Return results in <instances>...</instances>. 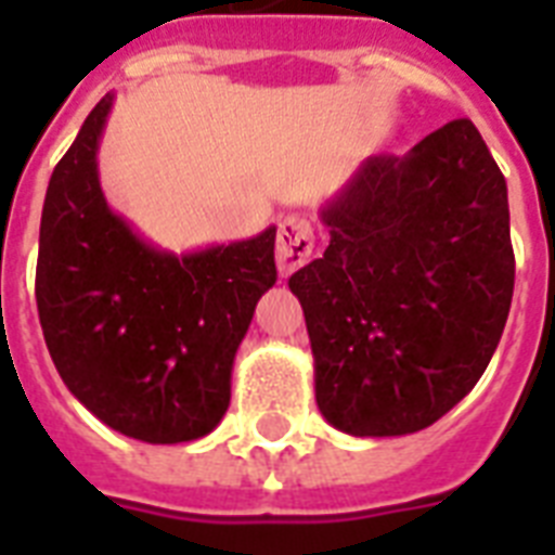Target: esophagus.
<instances>
[{"label": "esophagus", "mask_w": 555, "mask_h": 555, "mask_svg": "<svg viewBox=\"0 0 555 555\" xmlns=\"http://www.w3.org/2000/svg\"><path fill=\"white\" fill-rule=\"evenodd\" d=\"M313 253V227L305 218H285L279 224L276 238V264L282 276H291L294 270H299L305 261L311 259Z\"/></svg>", "instance_id": "1"}]
</instances>
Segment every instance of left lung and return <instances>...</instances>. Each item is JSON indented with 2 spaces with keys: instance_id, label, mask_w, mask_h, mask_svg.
<instances>
[{
  "instance_id": "left-lung-1",
  "label": "left lung",
  "mask_w": 555,
  "mask_h": 555,
  "mask_svg": "<svg viewBox=\"0 0 555 555\" xmlns=\"http://www.w3.org/2000/svg\"><path fill=\"white\" fill-rule=\"evenodd\" d=\"M331 242L287 279L302 302L322 417L412 435L461 403L504 334L516 256L507 181L473 120L371 155L322 207Z\"/></svg>"
}]
</instances>
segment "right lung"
<instances>
[{"label":"right lung","mask_w":555,"mask_h":555,"mask_svg":"<svg viewBox=\"0 0 555 555\" xmlns=\"http://www.w3.org/2000/svg\"><path fill=\"white\" fill-rule=\"evenodd\" d=\"M112 103L91 108L48 181L39 325L68 391L106 426L143 443L198 440L224 417L235 351L276 285V227L181 256L143 242L100 186Z\"/></svg>","instance_id":"add662e5"}]
</instances>
